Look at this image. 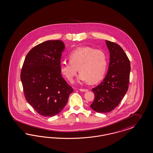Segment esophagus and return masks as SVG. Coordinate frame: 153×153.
Segmentation results:
<instances>
[{
    "instance_id": "esophagus-1",
    "label": "esophagus",
    "mask_w": 153,
    "mask_h": 153,
    "mask_svg": "<svg viewBox=\"0 0 153 153\" xmlns=\"http://www.w3.org/2000/svg\"><path fill=\"white\" fill-rule=\"evenodd\" d=\"M79 90H80L81 91L85 92V91H88V89H79Z\"/></svg>"
}]
</instances>
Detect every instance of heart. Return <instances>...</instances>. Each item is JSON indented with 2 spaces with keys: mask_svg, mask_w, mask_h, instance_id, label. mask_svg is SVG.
I'll use <instances>...</instances> for the list:
<instances>
[{
  "mask_svg": "<svg viewBox=\"0 0 153 153\" xmlns=\"http://www.w3.org/2000/svg\"><path fill=\"white\" fill-rule=\"evenodd\" d=\"M68 60V63L60 64V71L70 82L73 81L79 68V80L96 83L104 77L108 64L105 52L87 46L77 48L69 53Z\"/></svg>",
  "mask_w": 153,
  "mask_h": 153,
  "instance_id": "b5f03b06",
  "label": "heart"
}]
</instances>
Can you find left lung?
Listing matches in <instances>:
<instances>
[{
    "instance_id": "obj_1",
    "label": "left lung",
    "mask_w": 153,
    "mask_h": 153,
    "mask_svg": "<svg viewBox=\"0 0 153 153\" xmlns=\"http://www.w3.org/2000/svg\"><path fill=\"white\" fill-rule=\"evenodd\" d=\"M110 62L107 74L98 86L92 89L94 100L90 107L99 113L115 108L126 95L129 82L131 64L126 53L116 43L105 41Z\"/></svg>"
}]
</instances>
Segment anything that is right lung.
Returning a JSON list of instances; mask_svg holds the SVG:
<instances>
[{"mask_svg": "<svg viewBox=\"0 0 153 153\" xmlns=\"http://www.w3.org/2000/svg\"><path fill=\"white\" fill-rule=\"evenodd\" d=\"M64 43L42 42L27 53L21 68V82L27 102L41 115L55 116L63 109L74 89L60 71Z\"/></svg>", "mask_w": 153, "mask_h": 153, "instance_id": "add662e5", "label": "right lung"}]
</instances>
